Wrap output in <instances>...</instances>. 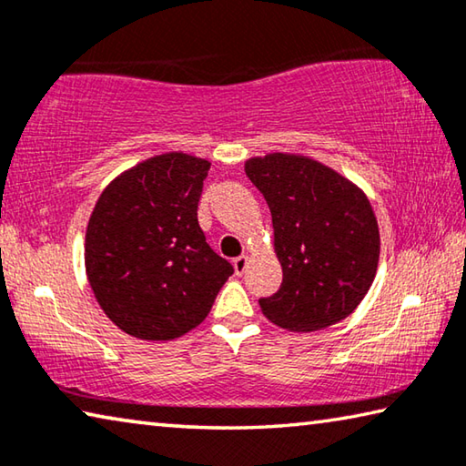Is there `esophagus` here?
<instances>
[{
    "instance_id": "34e87169",
    "label": "esophagus",
    "mask_w": 466,
    "mask_h": 466,
    "mask_svg": "<svg viewBox=\"0 0 466 466\" xmlns=\"http://www.w3.org/2000/svg\"><path fill=\"white\" fill-rule=\"evenodd\" d=\"M248 255H240V257H236L234 258V271H236V275H242L244 271H247V267H248Z\"/></svg>"
}]
</instances>
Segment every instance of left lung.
I'll list each match as a JSON object with an SVG mask.
<instances>
[{
	"instance_id": "left-lung-1",
	"label": "left lung",
	"mask_w": 466,
	"mask_h": 466,
	"mask_svg": "<svg viewBox=\"0 0 466 466\" xmlns=\"http://www.w3.org/2000/svg\"><path fill=\"white\" fill-rule=\"evenodd\" d=\"M244 172L271 209L281 288L261 310L296 333L325 329L358 309L376 278L380 234L358 185L309 156L250 157Z\"/></svg>"
}]
</instances>
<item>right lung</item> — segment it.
<instances>
[{
  "instance_id": "1",
  "label": "right lung",
  "mask_w": 466,
  "mask_h": 466,
  "mask_svg": "<svg viewBox=\"0 0 466 466\" xmlns=\"http://www.w3.org/2000/svg\"><path fill=\"white\" fill-rule=\"evenodd\" d=\"M211 164L170 152L123 172L86 230V275L127 335L170 341L208 317L232 265L205 242L197 205Z\"/></svg>"
}]
</instances>
